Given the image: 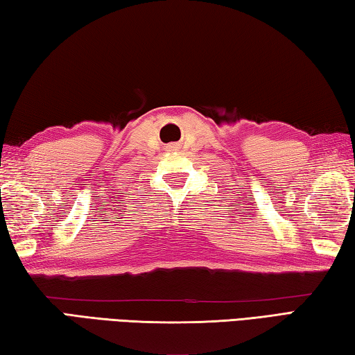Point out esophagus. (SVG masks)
I'll list each match as a JSON object with an SVG mask.
<instances>
[{
	"instance_id": "esophagus-1",
	"label": "esophagus",
	"mask_w": 355,
	"mask_h": 355,
	"mask_svg": "<svg viewBox=\"0 0 355 355\" xmlns=\"http://www.w3.org/2000/svg\"><path fill=\"white\" fill-rule=\"evenodd\" d=\"M169 148H172V150H175V146H171Z\"/></svg>"
}]
</instances>
